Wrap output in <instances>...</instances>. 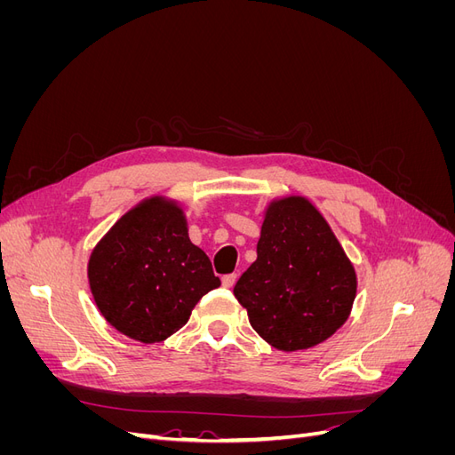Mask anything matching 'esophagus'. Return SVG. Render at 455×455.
I'll use <instances>...</instances> for the list:
<instances>
[{"label": "esophagus", "mask_w": 455, "mask_h": 455, "mask_svg": "<svg viewBox=\"0 0 455 455\" xmlns=\"http://www.w3.org/2000/svg\"><path fill=\"white\" fill-rule=\"evenodd\" d=\"M235 281H237V275L235 273H229V275H224V277H222V284L226 288H231L233 284H235Z\"/></svg>", "instance_id": "34e87169"}]
</instances>
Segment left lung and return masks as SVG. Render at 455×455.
I'll use <instances>...</instances> for the list:
<instances>
[{
	"label": "left lung",
	"instance_id": "8db88e82",
	"mask_svg": "<svg viewBox=\"0 0 455 455\" xmlns=\"http://www.w3.org/2000/svg\"><path fill=\"white\" fill-rule=\"evenodd\" d=\"M256 252L233 294L271 347L309 349L347 321L356 294L355 267L306 197L269 203Z\"/></svg>",
	"mask_w": 455,
	"mask_h": 455
}]
</instances>
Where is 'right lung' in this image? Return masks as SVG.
<instances>
[{"mask_svg":"<svg viewBox=\"0 0 455 455\" xmlns=\"http://www.w3.org/2000/svg\"><path fill=\"white\" fill-rule=\"evenodd\" d=\"M87 275L104 319L142 343L172 336L220 286L209 256L189 241L182 206L159 196L117 220L94 246Z\"/></svg>","mask_w":455,"mask_h":455,"instance_id":"1","label":"right lung"}]
</instances>
